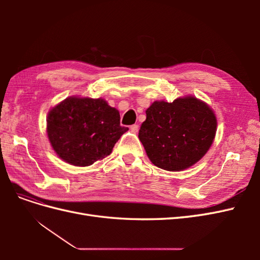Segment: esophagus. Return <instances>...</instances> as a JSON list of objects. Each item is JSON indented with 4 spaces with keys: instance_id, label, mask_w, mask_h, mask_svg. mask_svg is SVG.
<instances>
[{
    "instance_id": "34e87169",
    "label": "esophagus",
    "mask_w": 260,
    "mask_h": 260,
    "mask_svg": "<svg viewBox=\"0 0 260 260\" xmlns=\"http://www.w3.org/2000/svg\"><path fill=\"white\" fill-rule=\"evenodd\" d=\"M130 131L132 133H137L139 131V125L138 124H132L130 127Z\"/></svg>"
}]
</instances>
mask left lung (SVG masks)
<instances>
[{
    "instance_id": "1",
    "label": "left lung",
    "mask_w": 260,
    "mask_h": 260,
    "mask_svg": "<svg viewBox=\"0 0 260 260\" xmlns=\"http://www.w3.org/2000/svg\"><path fill=\"white\" fill-rule=\"evenodd\" d=\"M217 119L212 109L194 96L172 103L156 101L146 109L139 139L155 166L181 171L207 153L215 139Z\"/></svg>"
}]
</instances>
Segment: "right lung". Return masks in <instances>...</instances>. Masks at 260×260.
Returning a JSON list of instances; mask_svg holds the SVG:
<instances>
[{
	"label": "right lung",
	"mask_w": 260,
	"mask_h": 260,
	"mask_svg": "<svg viewBox=\"0 0 260 260\" xmlns=\"http://www.w3.org/2000/svg\"><path fill=\"white\" fill-rule=\"evenodd\" d=\"M46 132L62 160L85 167L109 155L129 129L120 125V115L103 99L70 96L53 107Z\"/></svg>",
	"instance_id": "obj_1"
}]
</instances>
